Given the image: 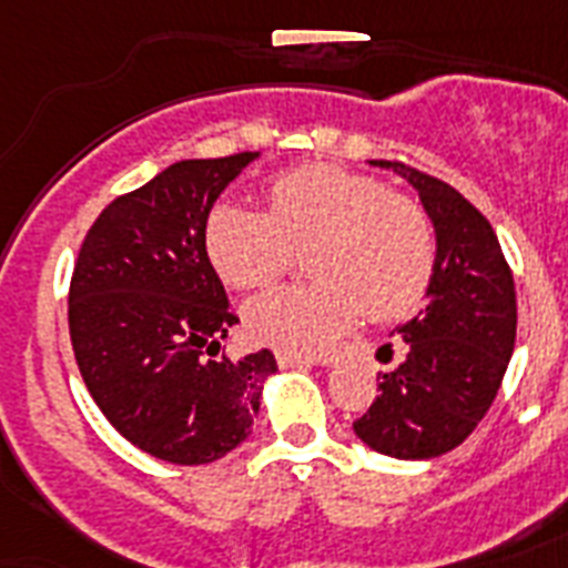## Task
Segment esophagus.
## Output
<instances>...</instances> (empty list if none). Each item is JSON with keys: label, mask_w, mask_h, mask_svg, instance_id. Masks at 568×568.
Here are the masks:
<instances>
[{"label": "esophagus", "mask_w": 568, "mask_h": 568, "mask_svg": "<svg viewBox=\"0 0 568 568\" xmlns=\"http://www.w3.org/2000/svg\"><path fill=\"white\" fill-rule=\"evenodd\" d=\"M276 364H280V367H312V364H326V362L312 356H300V353H288V349H280V353H276Z\"/></svg>", "instance_id": "1"}]
</instances>
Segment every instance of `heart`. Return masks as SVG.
Here are the masks:
<instances>
[{
    "label": "heart",
    "mask_w": 568,
    "mask_h": 568,
    "mask_svg": "<svg viewBox=\"0 0 568 568\" xmlns=\"http://www.w3.org/2000/svg\"><path fill=\"white\" fill-rule=\"evenodd\" d=\"M306 285L251 300L244 324L262 344L317 353L362 317L390 321L426 297L437 262L428 212L373 174L312 163L268 186V212L219 204L206 221V256L233 288H265L305 251Z\"/></svg>",
    "instance_id": "b5f03b06"
}]
</instances>
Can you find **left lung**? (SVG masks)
Wrapping results in <instances>:
<instances>
[{
    "label": "left lung",
    "mask_w": 568,
    "mask_h": 568,
    "mask_svg": "<svg viewBox=\"0 0 568 568\" xmlns=\"http://www.w3.org/2000/svg\"><path fill=\"white\" fill-rule=\"evenodd\" d=\"M435 224L437 262L426 306L399 326L405 358L379 373V396L353 423L373 452L399 460L437 458L473 435L499 394L516 341V288L499 239L458 189L405 163Z\"/></svg>",
    "instance_id": "8db88e82"
}]
</instances>
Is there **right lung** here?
Wrapping results in <instances>:
<instances>
[{
	"label": "right lung",
	"mask_w": 568,
	"mask_h": 568,
	"mask_svg": "<svg viewBox=\"0 0 568 568\" xmlns=\"http://www.w3.org/2000/svg\"><path fill=\"white\" fill-rule=\"evenodd\" d=\"M260 151L180 160L104 206L69 285V338L101 414L124 440L183 467L251 435L271 349L219 356L239 324L206 256V219Z\"/></svg>",
	"instance_id": "obj_1"
}]
</instances>
